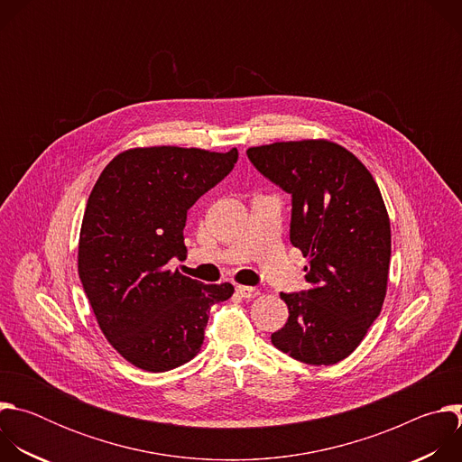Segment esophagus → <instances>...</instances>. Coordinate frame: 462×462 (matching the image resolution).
<instances>
[{
	"instance_id": "obj_1",
	"label": "esophagus",
	"mask_w": 462,
	"mask_h": 462,
	"mask_svg": "<svg viewBox=\"0 0 462 462\" xmlns=\"http://www.w3.org/2000/svg\"><path fill=\"white\" fill-rule=\"evenodd\" d=\"M236 292H237L241 298H245V300H252V298H255V296L259 294V291H257L255 287H245V285H237V287H236Z\"/></svg>"
}]
</instances>
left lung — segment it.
Wrapping results in <instances>:
<instances>
[{
	"label": "left lung",
	"instance_id": "left-lung-1",
	"mask_svg": "<svg viewBox=\"0 0 462 462\" xmlns=\"http://www.w3.org/2000/svg\"><path fill=\"white\" fill-rule=\"evenodd\" d=\"M246 155L291 193V243L309 261L310 287L280 294L289 319L271 340L303 364H338L360 346L387 291L391 226L378 184L351 152L323 139L255 146Z\"/></svg>",
	"mask_w": 462,
	"mask_h": 462
}]
</instances>
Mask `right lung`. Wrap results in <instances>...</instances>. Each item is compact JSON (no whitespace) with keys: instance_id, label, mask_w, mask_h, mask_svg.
I'll return each mask as SVG.
<instances>
[{"instance_id":"1","label":"right lung","mask_w":462,"mask_h":462,"mask_svg":"<svg viewBox=\"0 0 462 462\" xmlns=\"http://www.w3.org/2000/svg\"><path fill=\"white\" fill-rule=\"evenodd\" d=\"M199 148L153 146L118 153L88 199L79 243V274L107 342L129 364L162 373L201 351L208 312L234 294L205 285L171 259L186 254V214L237 162Z\"/></svg>"}]
</instances>
